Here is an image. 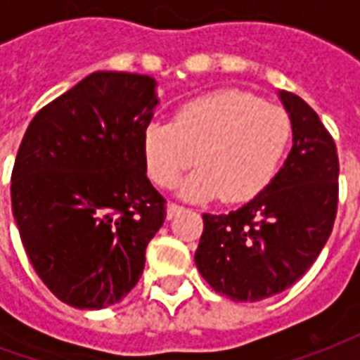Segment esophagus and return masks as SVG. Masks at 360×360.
Listing matches in <instances>:
<instances>
[{
  "label": "esophagus",
  "instance_id": "34e87169",
  "mask_svg": "<svg viewBox=\"0 0 360 360\" xmlns=\"http://www.w3.org/2000/svg\"><path fill=\"white\" fill-rule=\"evenodd\" d=\"M185 210L183 206H179V204H167V208H165V214H167V219L175 218L177 214H181V212Z\"/></svg>",
  "mask_w": 360,
  "mask_h": 360
}]
</instances>
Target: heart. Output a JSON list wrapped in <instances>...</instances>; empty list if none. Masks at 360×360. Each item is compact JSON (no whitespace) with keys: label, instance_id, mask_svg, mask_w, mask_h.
<instances>
[{"label":"heart","instance_id":"1","mask_svg":"<svg viewBox=\"0 0 360 360\" xmlns=\"http://www.w3.org/2000/svg\"><path fill=\"white\" fill-rule=\"evenodd\" d=\"M291 136V121L278 105L260 103L239 90H221L185 103L173 123H150L142 133V156L152 181L181 183L187 200L245 202L270 183Z\"/></svg>","mask_w":360,"mask_h":360}]
</instances>
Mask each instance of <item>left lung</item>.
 I'll list each match as a JSON object with an SVG mask.
<instances>
[{
	"mask_svg": "<svg viewBox=\"0 0 360 360\" xmlns=\"http://www.w3.org/2000/svg\"><path fill=\"white\" fill-rule=\"evenodd\" d=\"M293 146L274 179L229 214H204L196 268L214 291L257 302L304 276L332 233L338 212V152L316 111L279 90Z\"/></svg>",
	"mask_w": 360,
	"mask_h": 360,
	"instance_id": "obj_1",
	"label": "left lung"
}]
</instances>
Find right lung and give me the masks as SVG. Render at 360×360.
<instances>
[{
    "mask_svg": "<svg viewBox=\"0 0 360 360\" xmlns=\"http://www.w3.org/2000/svg\"><path fill=\"white\" fill-rule=\"evenodd\" d=\"M156 86L148 75L96 71L38 111L20 142L13 218L44 285L75 309L121 301L164 226L142 156Z\"/></svg>",
    "mask_w": 360,
    "mask_h": 360,
    "instance_id": "1",
    "label": "right lung"
}]
</instances>
